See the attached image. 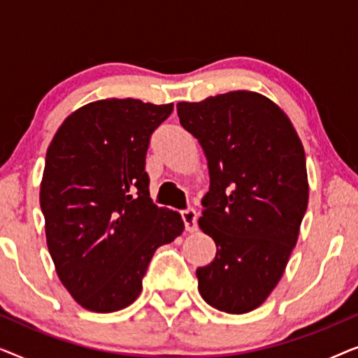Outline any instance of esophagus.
I'll return each mask as SVG.
<instances>
[{"mask_svg": "<svg viewBox=\"0 0 358 358\" xmlns=\"http://www.w3.org/2000/svg\"><path fill=\"white\" fill-rule=\"evenodd\" d=\"M180 217H182L185 229H187L189 233H192L197 229V212H195L192 207L182 210V212H180Z\"/></svg>", "mask_w": 358, "mask_h": 358, "instance_id": "obj_1", "label": "esophagus"}]
</instances>
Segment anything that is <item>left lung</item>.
<instances>
[{
	"label": "left lung",
	"mask_w": 358,
	"mask_h": 358,
	"mask_svg": "<svg viewBox=\"0 0 358 358\" xmlns=\"http://www.w3.org/2000/svg\"><path fill=\"white\" fill-rule=\"evenodd\" d=\"M178 115L208 161L199 224L217 256L197 268L199 292L210 306L243 315L271 295L296 244L308 207L305 150L285 112L257 92L179 102Z\"/></svg>",
	"instance_id": "left-lung-1"
}]
</instances>
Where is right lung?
Returning a JSON list of instances; mask_svg holds the SVG:
<instances>
[{"mask_svg":"<svg viewBox=\"0 0 358 358\" xmlns=\"http://www.w3.org/2000/svg\"><path fill=\"white\" fill-rule=\"evenodd\" d=\"M173 107L91 102L66 117L48 146L41 184L48 252L86 310L131 305L156 249L184 231L178 212L150 199L145 171L151 134Z\"/></svg>","mask_w":358,"mask_h":358,"instance_id":"1","label":"right lung"}]
</instances>
